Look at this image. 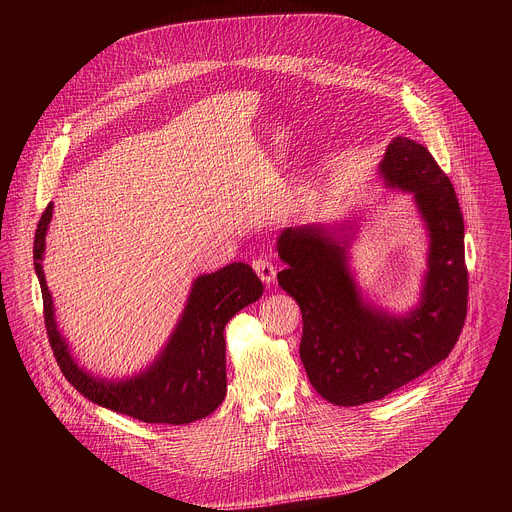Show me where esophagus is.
<instances>
[{"label": "esophagus", "instance_id": "obj_1", "mask_svg": "<svg viewBox=\"0 0 512 512\" xmlns=\"http://www.w3.org/2000/svg\"><path fill=\"white\" fill-rule=\"evenodd\" d=\"M253 269H255V273L259 275V279H261L265 285L275 283L277 269H275V265H273L271 261H267V259H255V261H253Z\"/></svg>", "mask_w": 512, "mask_h": 512}]
</instances>
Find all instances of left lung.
<instances>
[{
    "label": "left lung",
    "instance_id": "8db88e82",
    "mask_svg": "<svg viewBox=\"0 0 512 512\" xmlns=\"http://www.w3.org/2000/svg\"><path fill=\"white\" fill-rule=\"evenodd\" d=\"M385 188L409 192L427 231V269L407 312L379 306L356 281V216L283 229L279 285L302 310L300 356L312 387L330 403L379 401L442 362L466 320L464 218L450 178L421 143L397 135L379 164Z\"/></svg>",
    "mask_w": 512,
    "mask_h": 512
}]
</instances>
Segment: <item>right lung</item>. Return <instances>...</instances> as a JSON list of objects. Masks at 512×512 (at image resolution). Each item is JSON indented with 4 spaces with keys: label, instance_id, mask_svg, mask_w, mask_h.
<instances>
[{
    "label": "right lung",
    "instance_id": "add662e5",
    "mask_svg": "<svg viewBox=\"0 0 512 512\" xmlns=\"http://www.w3.org/2000/svg\"><path fill=\"white\" fill-rule=\"evenodd\" d=\"M46 206L34 237V269L44 300L52 352L66 381L99 407L145 423L182 425L204 419L227 395L225 326L257 302L263 283L247 263H231L192 281L184 310L156 358L127 377H101L79 364L56 322L54 300L44 275L46 235L52 221Z\"/></svg>",
    "mask_w": 512,
    "mask_h": 512
}]
</instances>
